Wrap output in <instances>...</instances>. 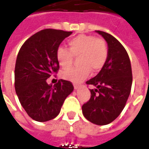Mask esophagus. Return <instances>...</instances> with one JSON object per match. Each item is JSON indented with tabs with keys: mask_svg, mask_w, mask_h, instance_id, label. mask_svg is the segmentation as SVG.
Instances as JSON below:
<instances>
[{
	"mask_svg": "<svg viewBox=\"0 0 149 149\" xmlns=\"http://www.w3.org/2000/svg\"><path fill=\"white\" fill-rule=\"evenodd\" d=\"M74 88L75 89H78V88H79V85H77V84H74Z\"/></svg>",
	"mask_w": 149,
	"mask_h": 149,
	"instance_id": "1",
	"label": "esophagus"
}]
</instances>
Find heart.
Returning <instances> with one entry per match:
<instances>
[{"instance_id":"heart-1","label":"heart","mask_w":149,"mask_h":149,"mask_svg":"<svg viewBox=\"0 0 149 149\" xmlns=\"http://www.w3.org/2000/svg\"><path fill=\"white\" fill-rule=\"evenodd\" d=\"M68 45V49L62 46L56 49V57L59 65L62 68H68L71 66L73 56H80L79 65L81 66L63 72L61 77L65 80L81 83L89 76L91 70L100 71L108 60V47L101 38L81 34L69 40Z\"/></svg>"}]
</instances>
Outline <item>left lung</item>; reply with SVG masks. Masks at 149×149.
<instances>
[{
  "label": "left lung",
  "mask_w": 149,
  "mask_h": 149,
  "mask_svg": "<svg viewBox=\"0 0 149 149\" xmlns=\"http://www.w3.org/2000/svg\"><path fill=\"white\" fill-rule=\"evenodd\" d=\"M108 43L109 56L100 72L87 84L91 97L82 105L84 117L93 124L105 125L118 117L131 93L132 74L130 59L124 46L111 34L97 31Z\"/></svg>",
  "instance_id": "left-lung-1"
}]
</instances>
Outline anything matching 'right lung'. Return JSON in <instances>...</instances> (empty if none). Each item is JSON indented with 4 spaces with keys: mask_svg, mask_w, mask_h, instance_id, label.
<instances>
[{
    "mask_svg": "<svg viewBox=\"0 0 149 149\" xmlns=\"http://www.w3.org/2000/svg\"><path fill=\"white\" fill-rule=\"evenodd\" d=\"M72 32L46 29L33 35L22 45L15 65V90L31 118L45 122L58 115L64 101L73 91L72 82L59 80L54 85L47 79L56 74V49Z\"/></svg>",
    "mask_w": 149,
    "mask_h": 149,
    "instance_id": "obj_1",
    "label": "right lung"
}]
</instances>
